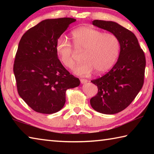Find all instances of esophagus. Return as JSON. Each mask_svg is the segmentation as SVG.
Masks as SVG:
<instances>
[{
    "label": "esophagus",
    "instance_id": "esophagus-1",
    "mask_svg": "<svg viewBox=\"0 0 154 154\" xmlns=\"http://www.w3.org/2000/svg\"><path fill=\"white\" fill-rule=\"evenodd\" d=\"M80 81H81V83H87L88 82V79H81Z\"/></svg>",
    "mask_w": 154,
    "mask_h": 154
}]
</instances>
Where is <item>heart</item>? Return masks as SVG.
<instances>
[{
    "label": "heart",
    "instance_id": "1",
    "mask_svg": "<svg viewBox=\"0 0 154 154\" xmlns=\"http://www.w3.org/2000/svg\"><path fill=\"white\" fill-rule=\"evenodd\" d=\"M71 36L75 48L84 51L82 56L84 61L75 69L77 75L87 76L94 70L97 73H102L110 69L118 58L120 43L113 34L103 33L94 28L83 26L75 30ZM56 51L65 66L69 69L74 67V49L66 38H58Z\"/></svg>",
    "mask_w": 154,
    "mask_h": 154
}]
</instances>
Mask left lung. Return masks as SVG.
I'll list each match as a JSON object with an SVG mask.
<instances>
[{
	"mask_svg": "<svg viewBox=\"0 0 154 154\" xmlns=\"http://www.w3.org/2000/svg\"><path fill=\"white\" fill-rule=\"evenodd\" d=\"M93 25L108 30L118 38L120 53L114 66L103 77L91 81L98 93L90 99L95 111L115 114L123 111L134 100L144 83L146 60L133 32L118 23L95 20Z\"/></svg>",
	"mask_w": 154,
	"mask_h": 154,
	"instance_id": "obj_1",
	"label": "left lung"
}]
</instances>
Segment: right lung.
I'll use <instances>...</instances> for the list:
<instances>
[{
  "mask_svg": "<svg viewBox=\"0 0 154 154\" xmlns=\"http://www.w3.org/2000/svg\"><path fill=\"white\" fill-rule=\"evenodd\" d=\"M71 17L43 20L21 38L15 54L14 72L19 95L37 113L59 111L66 102L68 89L79 85L58 58L57 40L71 23Z\"/></svg>",
  "mask_w": 154,
  "mask_h": 154,
  "instance_id": "right-lung-1",
  "label": "right lung"
}]
</instances>
